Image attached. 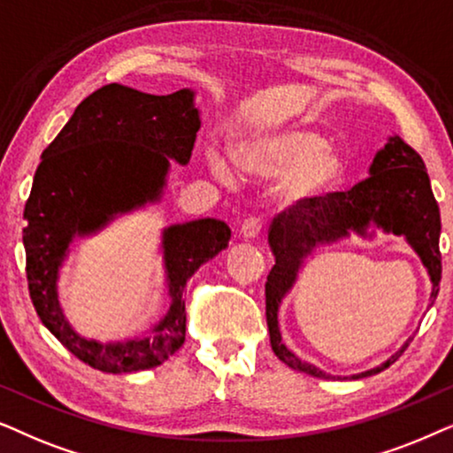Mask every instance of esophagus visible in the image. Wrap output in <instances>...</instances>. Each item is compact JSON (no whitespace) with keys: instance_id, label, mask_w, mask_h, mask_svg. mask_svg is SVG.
I'll use <instances>...</instances> for the list:
<instances>
[{"instance_id":"obj_1","label":"esophagus","mask_w":453,"mask_h":453,"mask_svg":"<svg viewBox=\"0 0 453 453\" xmlns=\"http://www.w3.org/2000/svg\"><path fill=\"white\" fill-rule=\"evenodd\" d=\"M263 230V221L258 217H249L242 226H240V236L246 240H255L258 238V234Z\"/></svg>"}]
</instances>
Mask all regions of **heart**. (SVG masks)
<instances>
[{
	"label": "heart",
	"instance_id": "heart-1",
	"mask_svg": "<svg viewBox=\"0 0 453 453\" xmlns=\"http://www.w3.org/2000/svg\"><path fill=\"white\" fill-rule=\"evenodd\" d=\"M236 164L252 178L280 180L283 207H315L342 188L348 164L321 132L309 126L286 124L250 132L234 149ZM207 164L223 184L236 182V173L226 155L207 150Z\"/></svg>",
	"mask_w": 453,
	"mask_h": 453
}]
</instances>
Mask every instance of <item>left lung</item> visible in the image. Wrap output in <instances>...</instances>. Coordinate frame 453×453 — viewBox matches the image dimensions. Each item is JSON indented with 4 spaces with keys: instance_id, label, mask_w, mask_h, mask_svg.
<instances>
[{
    "instance_id": "8db88e82",
    "label": "left lung",
    "mask_w": 453,
    "mask_h": 453,
    "mask_svg": "<svg viewBox=\"0 0 453 453\" xmlns=\"http://www.w3.org/2000/svg\"><path fill=\"white\" fill-rule=\"evenodd\" d=\"M369 173L371 176L358 182L352 190L334 192L327 201L315 207L283 211L271 223L269 246L275 265L265 283L271 348L289 369L306 372L311 377L340 379L300 360L281 342L277 312L281 300L296 283L304 258H309L319 246L335 244L349 234L372 238L375 232H369L371 226L385 234L403 236L431 277V304L437 298L439 281H441V252H439L441 217L423 159L400 136L394 134L381 150H377ZM408 343L410 340L383 365L352 375V379L371 377L388 369L402 357Z\"/></svg>"
}]
</instances>
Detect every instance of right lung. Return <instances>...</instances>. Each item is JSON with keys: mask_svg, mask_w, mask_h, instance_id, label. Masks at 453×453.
I'll list each match as a JSON object with an SVG mask.
<instances>
[{"mask_svg": "<svg viewBox=\"0 0 453 453\" xmlns=\"http://www.w3.org/2000/svg\"><path fill=\"white\" fill-rule=\"evenodd\" d=\"M201 113L195 90L149 95L111 82L76 107L68 124L41 155L24 207L27 280L35 311L47 329L104 372L159 366L186 337V281L227 249L226 221L173 223L161 234L170 309L149 334L126 342H96L74 331L58 296L59 269L76 238L93 236L116 217L159 203L172 161H190Z\"/></svg>", "mask_w": 453, "mask_h": 453, "instance_id": "1", "label": "right lung"}]
</instances>
